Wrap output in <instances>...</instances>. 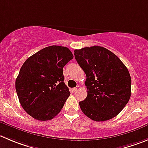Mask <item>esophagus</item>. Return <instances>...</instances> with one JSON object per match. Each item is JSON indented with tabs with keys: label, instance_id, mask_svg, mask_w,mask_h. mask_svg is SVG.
Returning <instances> with one entry per match:
<instances>
[{
	"label": "esophagus",
	"instance_id": "1",
	"mask_svg": "<svg viewBox=\"0 0 148 148\" xmlns=\"http://www.w3.org/2000/svg\"><path fill=\"white\" fill-rule=\"evenodd\" d=\"M72 91H73V92H75V91H77V88H73V89H72Z\"/></svg>",
	"mask_w": 148,
	"mask_h": 148
}]
</instances>
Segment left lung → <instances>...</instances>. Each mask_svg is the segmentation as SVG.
I'll use <instances>...</instances> for the list:
<instances>
[{"mask_svg": "<svg viewBox=\"0 0 148 148\" xmlns=\"http://www.w3.org/2000/svg\"><path fill=\"white\" fill-rule=\"evenodd\" d=\"M74 55L86 75L87 97L79 102L82 112L95 121L116 116L131 97L132 80L127 67L102 46L75 49Z\"/></svg>", "mask_w": 148, "mask_h": 148, "instance_id": "left-lung-1", "label": "left lung"}]
</instances>
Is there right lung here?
I'll list each match as a JSON object with an SVG mask.
<instances>
[{
  "label": "right lung",
  "mask_w": 148,
  "mask_h": 148,
  "mask_svg": "<svg viewBox=\"0 0 148 148\" xmlns=\"http://www.w3.org/2000/svg\"><path fill=\"white\" fill-rule=\"evenodd\" d=\"M73 58L68 48L51 46L22 64L15 87L21 105L33 119L49 121L61 111L70 94L64 83L63 67Z\"/></svg>",
  "instance_id": "1"
}]
</instances>
